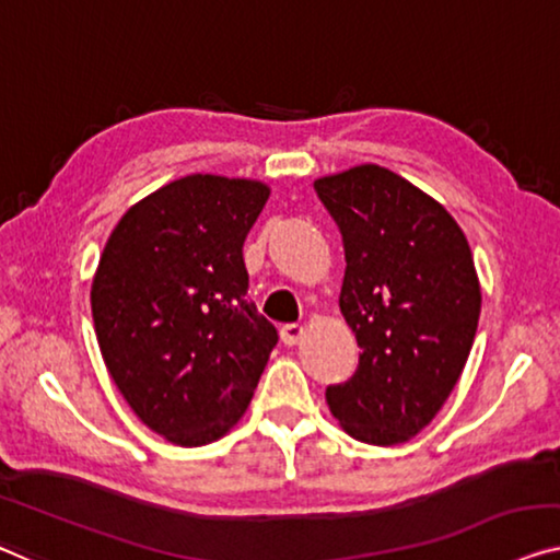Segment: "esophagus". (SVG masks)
<instances>
[{
	"instance_id": "1",
	"label": "esophagus",
	"mask_w": 560,
	"mask_h": 560,
	"mask_svg": "<svg viewBox=\"0 0 560 560\" xmlns=\"http://www.w3.org/2000/svg\"><path fill=\"white\" fill-rule=\"evenodd\" d=\"M304 334H306L304 324H287V327H281V341H283V345L294 347V345H299V341H302Z\"/></svg>"
}]
</instances>
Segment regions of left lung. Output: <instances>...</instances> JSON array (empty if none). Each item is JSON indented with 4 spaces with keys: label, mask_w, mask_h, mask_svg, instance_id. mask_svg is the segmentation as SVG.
I'll return each instance as SVG.
<instances>
[{
    "label": "left lung",
    "mask_w": 560,
    "mask_h": 560,
    "mask_svg": "<svg viewBox=\"0 0 560 560\" xmlns=\"http://www.w3.org/2000/svg\"><path fill=\"white\" fill-rule=\"evenodd\" d=\"M345 241L339 308L360 366L327 387L347 435L399 445L428 428L460 380L480 319V281L457 221L382 165L314 180Z\"/></svg>",
    "instance_id": "left-lung-1"
}]
</instances>
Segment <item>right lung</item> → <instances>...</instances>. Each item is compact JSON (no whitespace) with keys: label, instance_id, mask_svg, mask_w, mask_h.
<instances>
[{"label":"right lung","instance_id":"add662e5","mask_svg":"<svg viewBox=\"0 0 560 560\" xmlns=\"http://www.w3.org/2000/svg\"><path fill=\"white\" fill-rule=\"evenodd\" d=\"M269 194L261 180L186 175L138 200L100 256L90 304L105 366L173 445L226 435L279 341L246 296L244 241Z\"/></svg>","mask_w":560,"mask_h":560}]
</instances>
